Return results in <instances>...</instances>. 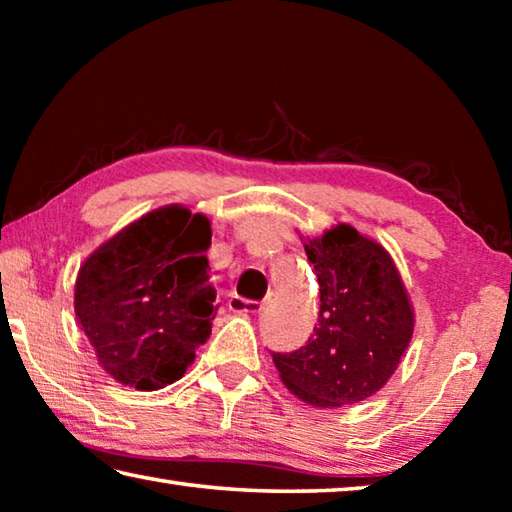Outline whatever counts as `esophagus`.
I'll list each match as a JSON object with an SVG mask.
<instances>
[{
  "instance_id": "obj_1",
  "label": "esophagus",
  "mask_w": 512,
  "mask_h": 512,
  "mask_svg": "<svg viewBox=\"0 0 512 512\" xmlns=\"http://www.w3.org/2000/svg\"><path fill=\"white\" fill-rule=\"evenodd\" d=\"M228 307H230V311H235V314H257V311H262V302L246 300L241 296H232Z\"/></svg>"
}]
</instances>
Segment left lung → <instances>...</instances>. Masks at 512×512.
I'll list each match as a JSON object with an SVG mask.
<instances>
[{
  "label": "left lung",
  "mask_w": 512,
  "mask_h": 512,
  "mask_svg": "<svg viewBox=\"0 0 512 512\" xmlns=\"http://www.w3.org/2000/svg\"><path fill=\"white\" fill-rule=\"evenodd\" d=\"M305 253L320 287L318 325L300 350L273 352V363L302 402L357 404L386 384L409 348V296L391 255L352 225L309 239Z\"/></svg>",
  "instance_id": "left-lung-1"
}]
</instances>
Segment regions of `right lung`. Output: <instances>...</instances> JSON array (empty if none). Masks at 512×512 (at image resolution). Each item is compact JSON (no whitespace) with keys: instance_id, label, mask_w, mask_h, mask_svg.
Returning a JSON list of instances; mask_svg holds the SVG:
<instances>
[{"instance_id":"obj_1","label":"right lung","mask_w":512,"mask_h":512,"mask_svg":"<svg viewBox=\"0 0 512 512\" xmlns=\"http://www.w3.org/2000/svg\"><path fill=\"white\" fill-rule=\"evenodd\" d=\"M212 230L203 214L171 205L142 216L85 259L74 309L108 375L158 391L185 375L210 339Z\"/></svg>"}]
</instances>
